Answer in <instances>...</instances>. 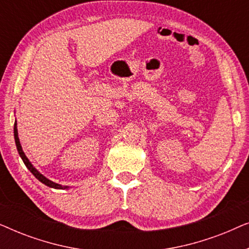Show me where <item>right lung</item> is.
<instances>
[{
    "instance_id": "obj_1",
    "label": "right lung",
    "mask_w": 249,
    "mask_h": 249,
    "mask_svg": "<svg viewBox=\"0 0 249 249\" xmlns=\"http://www.w3.org/2000/svg\"><path fill=\"white\" fill-rule=\"evenodd\" d=\"M13 132H15V141H16V145H17V149H18V153L20 155V158L22 159L23 163H25V165L28 168V170L30 172L33 173L34 176L36 177L37 179L39 180L40 182L44 183V185H46L47 187H51V188H55V189H66V188H69L68 186H61L59 185V183H55L53 181H51L50 179H47L46 177H44L42 173L37 171V170L34 168V165L30 163V161L28 160V158H27L25 153H23L22 151V147H21V144H20V141H19V137H18V129H17V122H15V128H13Z\"/></svg>"
}]
</instances>
